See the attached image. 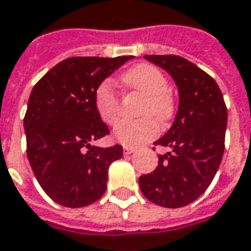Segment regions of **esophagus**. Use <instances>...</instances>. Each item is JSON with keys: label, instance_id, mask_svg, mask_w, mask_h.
<instances>
[{"label": "esophagus", "instance_id": "esophagus-1", "mask_svg": "<svg viewBox=\"0 0 251 251\" xmlns=\"http://www.w3.org/2000/svg\"><path fill=\"white\" fill-rule=\"evenodd\" d=\"M134 151H136V150H134V148H132V147H125V148H124V154H125V155L133 154Z\"/></svg>", "mask_w": 251, "mask_h": 251}]
</instances>
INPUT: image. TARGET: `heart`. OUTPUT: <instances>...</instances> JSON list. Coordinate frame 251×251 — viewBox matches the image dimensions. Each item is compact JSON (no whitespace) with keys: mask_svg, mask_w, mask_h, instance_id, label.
Listing matches in <instances>:
<instances>
[{"mask_svg":"<svg viewBox=\"0 0 251 251\" xmlns=\"http://www.w3.org/2000/svg\"><path fill=\"white\" fill-rule=\"evenodd\" d=\"M127 89L143 96L140 114H152L159 121H168L175 111V101L168 90V81L161 71L151 64H139L122 75ZM97 114L107 125H114L119 119V97L110 82H103L95 95ZM152 117L137 121H122L114 129V137L126 147H139L158 136L159 125Z\"/></svg>","mask_w":251,"mask_h":251,"instance_id":"obj_1","label":"heart"}]
</instances>
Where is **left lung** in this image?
<instances>
[{
	"label": "left lung",
	"instance_id": "obj_1",
	"mask_svg": "<svg viewBox=\"0 0 251 251\" xmlns=\"http://www.w3.org/2000/svg\"><path fill=\"white\" fill-rule=\"evenodd\" d=\"M144 59L165 70L178 90V108L168 133L154 144L172 151L159 155L154 172L140 176L148 201L163 207H183L207 190L224 154L228 114L216 81L203 70L175 54Z\"/></svg>",
	"mask_w": 251,
	"mask_h": 251
}]
</instances>
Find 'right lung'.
Segmentation results:
<instances>
[{"mask_svg": "<svg viewBox=\"0 0 251 251\" xmlns=\"http://www.w3.org/2000/svg\"><path fill=\"white\" fill-rule=\"evenodd\" d=\"M130 59L70 57L32 88L25 117L27 158L42 190L56 203L83 207L107 190L108 168L124 150L118 144L92 146L110 133L97 114L95 95Z\"/></svg>", "mask_w": 251, "mask_h": 251, "instance_id": "1", "label": "right lung"}]
</instances>
